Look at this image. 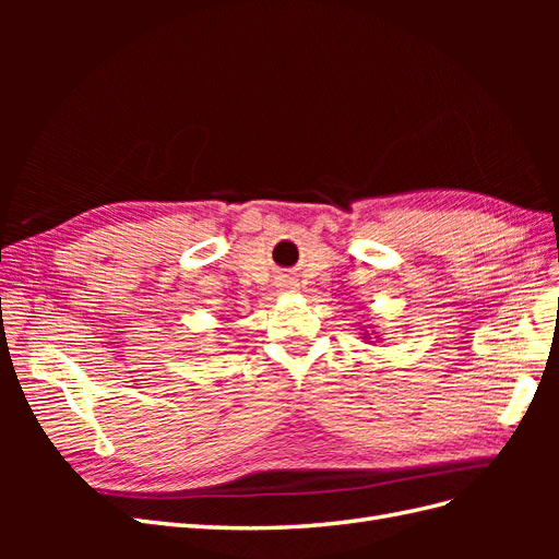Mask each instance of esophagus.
Returning a JSON list of instances; mask_svg holds the SVG:
<instances>
[{
    "label": "esophagus",
    "instance_id": "34e87169",
    "mask_svg": "<svg viewBox=\"0 0 559 559\" xmlns=\"http://www.w3.org/2000/svg\"><path fill=\"white\" fill-rule=\"evenodd\" d=\"M280 286L284 292H289V289H296V284H294V280L292 277H284V280H280Z\"/></svg>",
    "mask_w": 559,
    "mask_h": 559
}]
</instances>
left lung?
Wrapping results in <instances>:
<instances>
[{
	"label": "left lung",
	"instance_id": "obj_1",
	"mask_svg": "<svg viewBox=\"0 0 559 559\" xmlns=\"http://www.w3.org/2000/svg\"><path fill=\"white\" fill-rule=\"evenodd\" d=\"M368 321V319H366ZM376 333V326L373 324H364L361 329H359V335H361V341L366 343V345H376V343H380V335H373Z\"/></svg>",
	"mask_w": 559,
	"mask_h": 559
}]
</instances>
